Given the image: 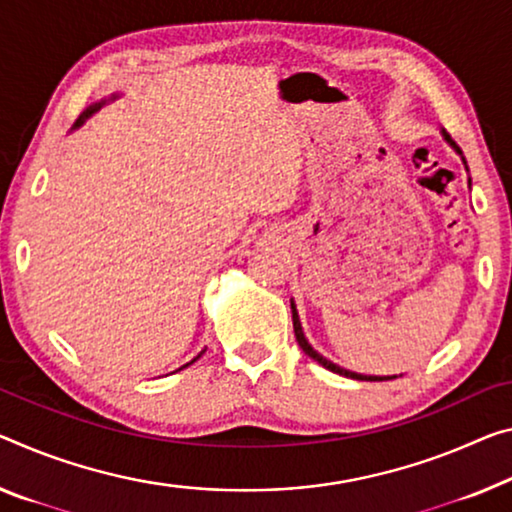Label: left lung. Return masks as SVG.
<instances>
[{"instance_id": "obj_1", "label": "left lung", "mask_w": 512, "mask_h": 512, "mask_svg": "<svg viewBox=\"0 0 512 512\" xmlns=\"http://www.w3.org/2000/svg\"><path fill=\"white\" fill-rule=\"evenodd\" d=\"M442 137H444V141L448 146L453 148L455 153H458L460 157H462V164H465V169H467V160H465V155H462V151L458 146H455V141L446 135V130H442ZM469 171V169H467ZM469 183V187H471V178L467 180ZM290 309H293V329H295V336H297V343H300V348L304 350V355H309L313 361H318L320 366H325L327 371H332V373H338V375H345V377H352V380H361V382H382V380H393V377H400V375H361V373H355V371H348V368H341L338 364H334V361H329L327 357H322L318 350H313V345L306 341V336H304V329H302V322H300V313H297V306H295V302L290 300Z\"/></svg>"}]
</instances>
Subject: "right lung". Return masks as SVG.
I'll return each mask as SVG.
<instances>
[{
	"instance_id": "obj_1",
	"label": "right lung",
	"mask_w": 512,
	"mask_h": 512,
	"mask_svg": "<svg viewBox=\"0 0 512 512\" xmlns=\"http://www.w3.org/2000/svg\"><path fill=\"white\" fill-rule=\"evenodd\" d=\"M116 98H119V93H112V96H109V98H105V100H100V102H93V105H91V107H86V109H84V112L80 114V119H77V121H75V125H73V130H77V128H80V125H84V123H86V119H91V116H93V114H96V112H98V109H100L102 105H107V102H112V100H116ZM203 352H206V350H201V352H199V355H196V357H194L192 361H187V364H185V366H180V368H178V371H183V368H187V366H190V364H194V361H196V359H201V355H203Z\"/></svg>"
}]
</instances>
